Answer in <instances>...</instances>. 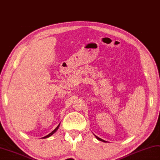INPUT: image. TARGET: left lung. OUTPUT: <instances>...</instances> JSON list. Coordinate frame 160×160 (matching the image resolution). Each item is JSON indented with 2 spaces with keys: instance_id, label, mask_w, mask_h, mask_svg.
I'll list each match as a JSON object with an SVG mask.
<instances>
[{
  "instance_id": "left-lung-1",
  "label": "left lung",
  "mask_w": 160,
  "mask_h": 160,
  "mask_svg": "<svg viewBox=\"0 0 160 160\" xmlns=\"http://www.w3.org/2000/svg\"><path fill=\"white\" fill-rule=\"evenodd\" d=\"M95 137L98 139V140H99V141H103V142H107V141H104V140H103V139H101V138H99V137H97L96 136V135H95Z\"/></svg>"
}]
</instances>
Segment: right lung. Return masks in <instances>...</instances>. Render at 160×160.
I'll return each instance as SVG.
<instances>
[{
    "instance_id": "right-lung-1",
    "label": "right lung",
    "mask_w": 160,
    "mask_h": 160,
    "mask_svg": "<svg viewBox=\"0 0 160 160\" xmlns=\"http://www.w3.org/2000/svg\"><path fill=\"white\" fill-rule=\"evenodd\" d=\"M59 126H60V123L59 124V125L57 126V128H56L54 130H52L50 134H48V135H47V136H45V137H42V138H48V137H50L51 136H52V135L53 134H55V133L57 132V130H58V128H59Z\"/></svg>"
}]
</instances>
